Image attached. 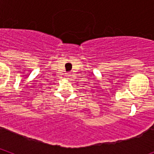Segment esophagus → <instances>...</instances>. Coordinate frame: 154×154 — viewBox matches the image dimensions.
I'll return each mask as SVG.
<instances>
[{"mask_svg":"<svg viewBox=\"0 0 154 154\" xmlns=\"http://www.w3.org/2000/svg\"><path fill=\"white\" fill-rule=\"evenodd\" d=\"M70 75H71L69 74V73H67V74L65 75V76H66V77H67V78H69V77H70Z\"/></svg>","mask_w":154,"mask_h":154,"instance_id":"34e87169","label":"esophagus"}]
</instances>
